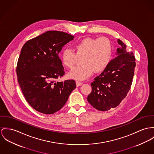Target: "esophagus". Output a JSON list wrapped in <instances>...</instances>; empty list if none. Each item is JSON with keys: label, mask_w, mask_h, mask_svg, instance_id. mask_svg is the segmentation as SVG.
Listing matches in <instances>:
<instances>
[{"label": "esophagus", "mask_w": 154, "mask_h": 154, "mask_svg": "<svg viewBox=\"0 0 154 154\" xmlns=\"http://www.w3.org/2000/svg\"><path fill=\"white\" fill-rule=\"evenodd\" d=\"M83 84V83L82 82H76V85L77 87H79L80 85H82Z\"/></svg>", "instance_id": "34e87169"}]
</instances>
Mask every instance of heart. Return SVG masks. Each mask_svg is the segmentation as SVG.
<instances>
[{
	"label": "heart",
	"mask_w": 154,
	"mask_h": 154,
	"mask_svg": "<svg viewBox=\"0 0 154 154\" xmlns=\"http://www.w3.org/2000/svg\"><path fill=\"white\" fill-rule=\"evenodd\" d=\"M112 54V45L106 37H85L75 44L74 51L69 48H64L61 54V60L64 66L71 69L77 57L83 56L82 64L74 68L68 76L76 80H84L94 71L100 73L104 71L111 61Z\"/></svg>",
	"instance_id": "obj_1"
}]
</instances>
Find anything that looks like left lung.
<instances>
[{
    "label": "left lung",
    "instance_id": "8db88e82",
    "mask_svg": "<svg viewBox=\"0 0 154 154\" xmlns=\"http://www.w3.org/2000/svg\"><path fill=\"white\" fill-rule=\"evenodd\" d=\"M121 47L117 57L112 60L106 69L96 77L87 101L95 109L106 111L116 108L127 96L134 75L135 58L133 52H127V46L118 39Z\"/></svg>",
    "mask_w": 154,
    "mask_h": 154
}]
</instances>
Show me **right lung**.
<instances>
[{
    "label": "right lung",
    "mask_w": 154,
    "mask_h": 154,
    "mask_svg": "<svg viewBox=\"0 0 154 154\" xmlns=\"http://www.w3.org/2000/svg\"><path fill=\"white\" fill-rule=\"evenodd\" d=\"M74 37L63 32L48 31L22 48L16 67L17 80L26 101L41 113L58 111L76 88L74 80L56 82L64 75L59 53Z\"/></svg>",
    "instance_id": "add662e5"
}]
</instances>
